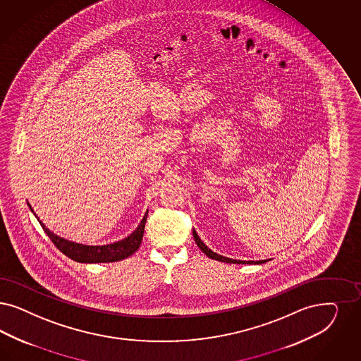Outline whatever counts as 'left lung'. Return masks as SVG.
I'll return each instance as SVG.
<instances>
[{
  "label": "left lung",
  "mask_w": 361,
  "mask_h": 361,
  "mask_svg": "<svg viewBox=\"0 0 361 361\" xmlns=\"http://www.w3.org/2000/svg\"><path fill=\"white\" fill-rule=\"evenodd\" d=\"M193 237H195V241H196V244L199 245V248L208 256V257H211L213 260H217V262H232V264H247L245 262H240V260H232V259H228V257H224V256H220V255H217V253H214V252H212L211 249L208 248L201 240H200L199 235L196 233V231L193 229ZM262 264V262H267V260H262V262H248V264Z\"/></svg>",
  "instance_id": "1"
}]
</instances>
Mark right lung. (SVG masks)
I'll return each mask as SVG.
<instances>
[{"mask_svg": "<svg viewBox=\"0 0 361 361\" xmlns=\"http://www.w3.org/2000/svg\"><path fill=\"white\" fill-rule=\"evenodd\" d=\"M27 205H29L30 211L33 212L30 204H27ZM147 217H148V212L132 235H129L118 243L102 245V247H89V245H81V244H75V243H71L68 240H63L61 237L54 235L53 232H50L49 229L38 220V217L37 220L42 226L44 232L51 240V243L69 259L77 262H120L123 259L132 256L138 249L141 241H142V236H144V228L147 223Z\"/></svg>", "mask_w": 361, "mask_h": 361, "instance_id": "add662e5", "label": "right lung"}]
</instances>
